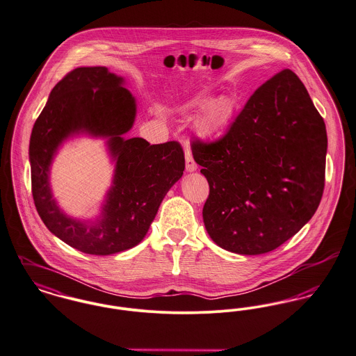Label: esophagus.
Instances as JSON below:
<instances>
[{
	"instance_id": "1",
	"label": "esophagus",
	"mask_w": 356,
	"mask_h": 356,
	"mask_svg": "<svg viewBox=\"0 0 356 356\" xmlns=\"http://www.w3.org/2000/svg\"><path fill=\"white\" fill-rule=\"evenodd\" d=\"M186 169H187V172H193V170L197 169V164L195 163V160H193L192 153H191L189 149L186 150Z\"/></svg>"
}]
</instances>
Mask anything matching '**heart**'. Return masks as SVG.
<instances>
[{
    "label": "heart",
    "instance_id": "obj_1",
    "mask_svg": "<svg viewBox=\"0 0 356 356\" xmlns=\"http://www.w3.org/2000/svg\"><path fill=\"white\" fill-rule=\"evenodd\" d=\"M234 101L229 97L213 98L209 91L197 92L183 105L184 111H200L196 130L204 138L216 137L230 124L234 114Z\"/></svg>",
    "mask_w": 356,
    "mask_h": 356
}]
</instances>
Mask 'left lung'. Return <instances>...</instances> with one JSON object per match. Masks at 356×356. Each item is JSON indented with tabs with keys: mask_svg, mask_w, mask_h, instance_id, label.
<instances>
[{
	"mask_svg": "<svg viewBox=\"0 0 356 356\" xmlns=\"http://www.w3.org/2000/svg\"><path fill=\"white\" fill-rule=\"evenodd\" d=\"M192 154L209 181L206 230L225 250H274L301 230L320 204L325 124L291 70L259 86L222 138L193 141Z\"/></svg>",
	"mask_w": 356,
	"mask_h": 356,
	"instance_id": "obj_1",
	"label": "left lung"
}]
</instances>
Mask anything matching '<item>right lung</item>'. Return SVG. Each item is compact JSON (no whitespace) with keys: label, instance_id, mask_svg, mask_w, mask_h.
I'll return each mask as SVG.
<instances>
[{"label":"right lung","instance_id":"obj_1","mask_svg":"<svg viewBox=\"0 0 356 356\" xmlns=\"http://www.w3.org/2000/svg\"><path fill=\"white\" fill-rule=\"evenodd\" d=\"M124 78L106 67H79L56 84L36 120L29 143L32 195L47 229L67 245L92 255H110L138 245L159 207L186 168L176 141L150 145L125 138L136 120V99ZM107 136L116 161L113 186L95 222L67 217L49 187V167L57 147L74 134Z\"/></svg>","mask_w":356,"mask_h":356}]
</instances>
